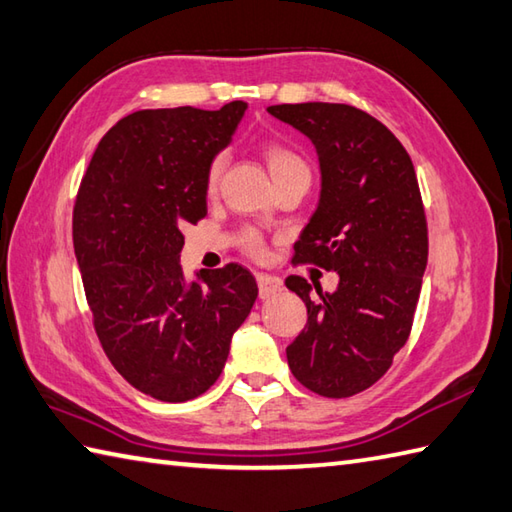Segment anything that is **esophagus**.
<instances>
[{
    "mask_svg": "<svg viewBox=\"0 0 512 512\" xmlns=\"http://www.w3.org/2000/svg\"><path fill=\"white\" fill-rule=\"evenodd\" d=\"M256 283H258V296L260 298H269V296H274V294H278L280 289H283L280 278L269 276V274H258Z\"/></svg>",
    "mask_w": 512,
    "mask_h": 512,
    "instance_id": "esophagus-1",
    "label": "esophagus"
}]
</instances>
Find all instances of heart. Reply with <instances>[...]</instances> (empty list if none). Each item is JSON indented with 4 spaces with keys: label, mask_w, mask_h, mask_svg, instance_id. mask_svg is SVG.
Here are the masks:
<instances>
[{
    "label": "heart",
    "mask_w": 512,
    "mask_h": 512,
    "mask_svg": "<svg viewBox=\"0 0 512 512\" xmlns=\"http://www.w3.org/2000/svg\"><path fill=\"white\" fill-rule=\"evenodd\" d=\"M263 156H265V163L269 168L271 179H274L276 185L285 183L289 179H296V176H311L309 163L285 143H278V141L267 143L263 148ZM223 168H225V159L221 154L214 156L212 163L207 165L205 190L210 194H214L218 183H221ZM238 247H241L247 256L260 258L265 254V236L254 227H245V229H241V234H238Z\"/></svg>",
    "instance_id": "heart-1"
}]
</instances>
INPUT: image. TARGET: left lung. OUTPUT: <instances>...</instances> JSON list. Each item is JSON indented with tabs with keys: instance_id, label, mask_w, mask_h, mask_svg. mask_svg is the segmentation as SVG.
<instances>
[{
	"instance_id": "obj_1",
	"label": "left lung",
	"mask_w": 512,
	"mask_h": 512,
	"mask_svg": "<svg viewBox=\"0 0 512 512\" xmlns=\"http://www.w3.org/2000/svg\"><path fill=\"white\" fill-rule=\"evenodd\" d=\"M269 114L314 141L322 190L294 245V265L338 271L333 294L311 298L302 276L285 283L307 307L287 347L294 378L325 398H349L391 369L413 327L429 258V227L409 152L371 114L347 103H280Z\"/></svg>"
}]
</instances>
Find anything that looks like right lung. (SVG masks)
Masks as SVG:
<instances>
[{"label": "right lung", "instance_id": "right-lung-1", "mask_svg": "<svg viewBox=\"0 0 512 512\" xmlns=\"http://www.w3.org/2000/svg\"><path fill=\"white\" fill-rule=\"evenodd\" d=\"M247 103L139 110L112 125L83 174L72 245L92 325L112 367L163 402L205 393L258 287L236 263L187 287L183 227L207 216L205 172Z\"/></svg>", "mask_w": 512, "mask_h": 512}]
</instances>
